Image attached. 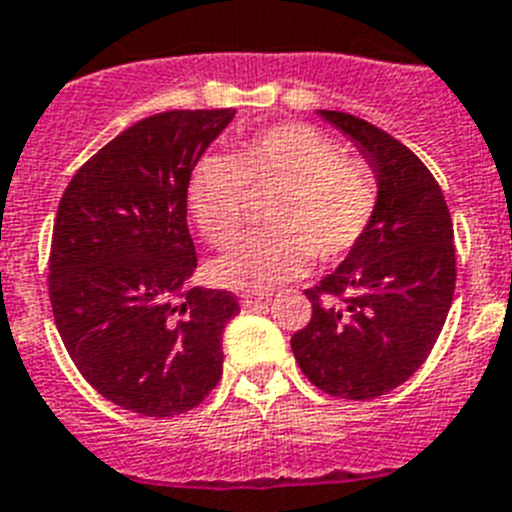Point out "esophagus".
<instances>
[{
  "instance_id": "obj_1",
  "label": "esophagus",
  "mask_w": 512,
  "mask_h": 512,
  "mask_svg": "<svg viewBox=\"0 0 512 512\" xmlns=\"http://www.w3.org/2000/svg\"><path fill=\"white\" fill-rule=\"evenodd\" d=\"M269 303V298L261 293H246L243 298H240V306L243 308H256V306H266Z\"/></svg>"
}]
</instances>
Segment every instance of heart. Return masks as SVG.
Masks as SVG:
<instances>
[{"label":"heart","instance_id":"b5f03b06","mask_svg":"<svg viewBox=\"0 0 512 512\" xmlns=\"http://www.w3.org/2000/svg\"><path fill=\"white\" fill-rule=\"evenodd\" d=\"M248 193H274L261 214L266 232L240 240L209 264V280L238 293H264L306 272L311 259L337 261L369 230L377 180L363 164L303 122L251 135L227 156H201L185 180V206L211 246L238 238Z\"/></svg>","mask_w":512,"mask_h":512}]
</instances>
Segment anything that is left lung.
<instances>
[{
	"instance_id": "8db88e82",
	"label": "left lung",
	"mask_w": 512,
	"mask_h": 512,
	"mask_svg": "<svg viewBox=\"0 0 512 512\" xmlns=\"http://www.w3.org/2000/svg\"><path fill=\"white\" fill-rule=\"evenodd\" d=\"M316 114L356 146L379 198L363 238L306 290L314 314L290 345L319 390L371 400L416 374L445 327L455 293L453 219L442 188L408 146L353 114Z\"/></svg>"
}]
</instances>
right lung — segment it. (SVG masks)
I'll list each match as a JSON object with an SVG mask.
<instances>
[{"label": "right lung", "instance_id": "obj_1", "mask_svg": "<svg viewBox=\"0 0 512 512\" xmlns=\"http://www.w3.org/2000/svg\"><path fill=\"white\" fill-rule=\"evenodd\" d=\"M235 109L162 112L88 159L59 201L49 298L67 353L99 395L141 416L196 408L222 377L238 301L190 285L185 180Z\"/></svg>", "mask_w": 512, "mask_h": 512}]
</instances>
